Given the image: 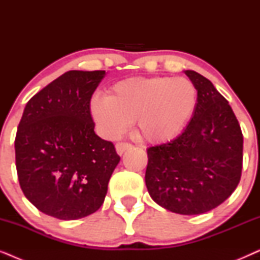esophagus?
<instances>
[{"label":"esophagus","mask_w":260,"mask_h":260,"mask_svg":"<svg viewBox=\"0 0 260 260\" xmlns=\"http://www.w3.org/2000/svg\"><path fill=\"white\" fill-rule=\"evenodd\" d=\"M133 145L130 143H125V142H118V143L116 144V151L118 155H123V152L127 150V149H130Z\"/></svg>","instance_id":"34e87169"}]
</instances>
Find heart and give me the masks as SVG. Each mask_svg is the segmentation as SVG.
<instances>
[{
    "instance_id": "heart-1",
    "label": "heart",
    "mask_w": 260,
    "mask_h": 260,
    "mask_svg": "<svg viewBox=\"0 0 260 260\" xmlns=\"http://www.w3.org/2000/svg\"><path fill=\"white\" fill-rule=\"evenodd\" d=\"M198 102V88L187 78L135 77L116 83L108 95H93L90 113L105 137L120 136L135 120L142 140L158 144L183 133Z\"/></svg>"
}]
</instances>
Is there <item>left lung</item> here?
<instances>
[{"label": "left lung", "instance_id": "left-lung-1", "mask_svg": "<svg viewBox=\"0 0 260 260\" xmlns=\"http://www.w3.org/2000/svg\"><path fill=\"white\" fill-rule=\"evenodd\" d=\"M199 92L198 108L175 140L148 152L145 184L170 212L198 215L231 197L243 168V134L229 102L207 78L184 71Z\"/></svg>", "mask_w": 260, "mask_h": 260}]
</instances>
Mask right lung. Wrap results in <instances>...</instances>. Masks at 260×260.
<instances>
[{
  "label": "right lung",
  "instance_id": "right-lung-1",
  "mask_svg": "<svg viewBox=\"0 0 260 260\" xmlns=\"http://www.w3.org/2000/svg\"><path fill=\"white\" fill-rule=\"evenodd\" d=\"M105 71H69L33 95L15 138L19 182L45 214L76 220L98 211L120 157L94 133L91 97Z\"/></svg>",
  "mask_w": 260,
  "mask_h": 260
}]
</instances>
